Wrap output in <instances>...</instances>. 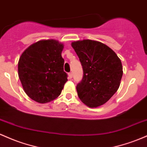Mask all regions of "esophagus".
<instances>
[{
  "label": "esophagus",
  "mask_w": 147,
  "mask_h": 147,
  "mask_svg": "<svg viewBox=\"0 0 147 147\" xmlns=\"http://www.w3.org/2000/svg\"><path fill=\"white\" fill-rule=\"evenodd\" d=\"M68 75H69V78H71L72 77H73V73H72V72H69V73L68 74Z\"/></svg>",
  "instance_id": "1"
}]
</instances>
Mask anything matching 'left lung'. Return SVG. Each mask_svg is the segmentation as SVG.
Here are the masks:
<instances>
[{"mask_svg": "<svg viewBox=\"0 0 147 147\" xmlns=\"http://www.w3.org/2000/svg\"><path fill=\"white\" fill-rule=\"evenodd\" d=\"M82 67L83 76L76 90L82 103L96 108L117 91L123 75L121 62L103 43L84 39L71 43Z\"/></svg>", "mask_w": 147, "mask_h": 147, "instance_id": "1", "label": "left lung"}]
</instances>
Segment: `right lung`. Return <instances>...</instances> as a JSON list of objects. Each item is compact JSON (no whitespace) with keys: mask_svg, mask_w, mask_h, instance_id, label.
I'll use <instances>...</instances> for the list:
<instances>
[{"mask_svg":"<svg viewBox=\"0 0 147 147\" xmlns=\"http://www.w3.org/2000/svg\"><path fill=\"white\" fill-rule=\"evenodd\" d=\"M63 48L58 41L41 40L26 49L19 58L18 74L23 88L38 103L55 99L68 80L61 54Z\"/></svg>","mask_w":147,"mask_h":147,"instance_id":"obj_1","label":"right lung"}]
</instances>
